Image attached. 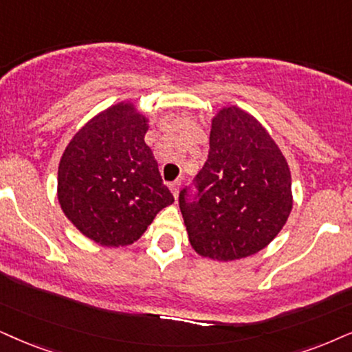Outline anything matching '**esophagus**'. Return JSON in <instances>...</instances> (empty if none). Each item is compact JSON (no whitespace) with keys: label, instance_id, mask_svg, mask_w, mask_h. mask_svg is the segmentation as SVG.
Masks as SVG:
<instances>
[{"label":"esophagus","instance_id":"obj_1","mask_svg":"<svg viewBox=\"0 0 352 352\" xmlns=\"http://www.w3.org/2000/svg\"><path fill=\"white\" fill-rule=\"evenodd\" d=\"M168 188H170V191H172V195L173 197H179V190H180V180H175V182H172L170 185H168Z\"/></svg>","mask_w":352,"mask_h":352}]
</instances>
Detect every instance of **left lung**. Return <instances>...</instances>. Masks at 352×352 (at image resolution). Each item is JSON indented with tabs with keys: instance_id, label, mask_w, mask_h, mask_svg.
Returning a JSON list of instances; mask_svg holds the SVG:
<instances>
[{
	"instance_id": "8db88e82",
	"label": "left lung",
	"mask_w": 352,
	"mask_h": 352,
	"mask_svg": "<svg viewBox=\"0 0 352 352\" xmlns=\"http://www.w3.org/2000/svg\"><path fill=\"white\" fill-rule=\"evenodd\" d=\"M198 201L180 193L190 245L209 260H242L268 247L292 211L289 164L247 110L224 105L211 118L208 161L197 175Z\"/></svg>"
}]
</instances>
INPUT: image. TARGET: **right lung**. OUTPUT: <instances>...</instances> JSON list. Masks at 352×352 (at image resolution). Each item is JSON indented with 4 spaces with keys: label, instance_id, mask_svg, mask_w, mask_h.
<instances>
[{
    "label": "right lung",
    "instance_id": "add662e5",
    "mask_svg": "<svg viewBox=\"0 0 352 352\" xmlns=\"http://www.w3.org/2000/svg\"><path fill=\"white\" fill-rule=\"evenodd\" d=\"M149 118L131 100L107 107L84 123L63 151L56 197L84 237L124 247L173 203L144 136Z\"/></svg>",
    "mask_w": 352,
    "mask_h": 352
}]
</instances>
